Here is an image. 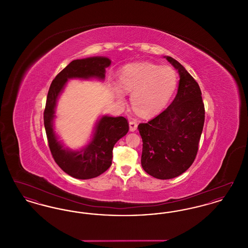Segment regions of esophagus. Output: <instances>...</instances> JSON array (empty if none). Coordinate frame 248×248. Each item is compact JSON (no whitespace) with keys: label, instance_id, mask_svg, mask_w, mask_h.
<instances>
[{"label":"esophagus","instance_id":"obj_1","mask_svg":"<svg viewBox=\"0 0 248 248\" xmlns=\"http://www.w3.org/2000/svg\"><path fill=\"white\" fill-rule=\"evenodd\" d=\"M137 127H138V123L136 122V121H130L129 122V129L131 132H134V131H136L137 130Z\"/></svg>","mask_w":248,"mask_h":248}]
</instances>
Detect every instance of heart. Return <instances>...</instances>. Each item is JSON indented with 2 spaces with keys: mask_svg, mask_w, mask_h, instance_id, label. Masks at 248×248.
Returning <instances> with one entry per match:
<instances>
[{
  "mask_svg": "<svg viewBox=\"0 0 248 248\" xmlns=\"http://www.w3.org/2000/svg\"><path fill=\"white\" fill-rule=\"evenodd\" d=\"M177 74L168 66L148 62L131 63L120 71L118 84L111 89L119 101L124 93H131L133 108L140 114L150 115L163 109L175 93Z\"/></svg>",
  "mask_w": 248,
  "mask_h": 248,
  "instance_id": "heart-1",
  "label": "heart"
}]
</instances>
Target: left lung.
I'll list each match as a JSON object with an SVG mask.
<instances>
[{
    "mask_svg": "<svg viewBox=\"0 0 248 248\" xmlns=\"http://www.w3.org/2000/svg\"><path fill=\"white\" fill-rule=\"evenodd\" d=\"M165 58L179 75L177 95L163 112L138 126L143 142L142 167L159 179L178 177L189 169L204 124L199 84L176 59Z\"/></svg>",
    "mask_w": 248,
    "mask_h": 248,
    "instance_id": "1",
    "label": "left lung"
}]
</instances>
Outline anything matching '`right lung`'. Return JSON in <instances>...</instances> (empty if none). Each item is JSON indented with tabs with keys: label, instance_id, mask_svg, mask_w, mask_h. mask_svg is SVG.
Segmentation results:
<instances>
[{
	"label": "right lung",
	"instance_id": "right-lung-1",
	"mask_svg": "<svg viewBox=\"0 0 248 248\" xmlns=\"http://www.w3.org/2000/svg\"><path fill=\"white\" fill-rule=\"evenodd\" d=\"M110 64L111 60L106 57L72 60L56 76L48 91L44 122L51 154L65 173L78 179L98 177L106 171L111 165L114 145L127 134L129 125L123 116L102 115L94 124L90 141L80 150H71L59 140L54 127L58 100L69 80L103 81Z\"/></svg>",
	"mask_w": 248,
	"mask_h": 248
}]
</instances>
